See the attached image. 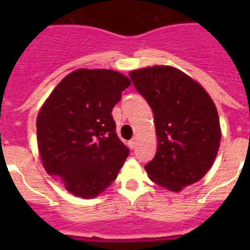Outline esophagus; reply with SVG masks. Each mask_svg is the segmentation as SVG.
<instances>
[{
	"label": "esophagus",
	"instance_id": "esophagus-1",
	"mask_svg": "<svg viewBox=\"0 0 250 250\" xmlns=\"http://www.w3.org/2000/svg\"><path fill=\"white\" fill-rule=\"evenodd\" d=\"M135 145H136V140H135V139H132V140L127 141V146H129L130 149H134V147H135Z\"/></svg>",
	"mask_w": 250,
	"mask_h": 250
}]
</instances>
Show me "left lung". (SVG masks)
<instances>
[{"instance_id":"1","label":"left lung","mask_w":250,"mask_h":250,"mask_svg":"<svg viewBox=\"0 0 250 250\" xmlns=\"http://www.w3.org/2000/svg\"><path fill=\"white\" fill-rule=\"evenodd\" d=\"M130 79L154 112L158 149L145 165L149 178L171 191L199 182L213 165L222 139L210 96L171 66L134 70Z\"/></svg>"}]
</instances>
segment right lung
Listing matches in <instances>:
<instances>
[{
    "instance_id": "right-lung-1",
    "label": "right lung",
    "mask_w": 250,
    "mask_h": 250,
    "mask_svg": "<svg viewBox=\"0 0 250 250\" xmlns=\"http://www.w3.org/2000/svg\"><path fill=\"white\" fill-rule=\"evenodd\" d=\"M130 83L118 71L79 68L60 81L40 110L43 167L74 195L98 196L126 160L130 151L116 135L111 111Z\"/></svg>"
}]
</instances>
